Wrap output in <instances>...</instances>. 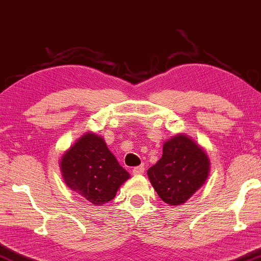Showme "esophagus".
<instances>
[{
	"instance_id": "esophagus-1",
	"label": "esophagus",
	"mask_w": 261,
	"mask_h": 261,
	"mask_svg": "<svg viewBox=\"0 0 261 261\" xmlns=\"http://www.w3.org/2000/svg\"><path fill=\"white\" fill-rule=\"evenodd\" d=\"M143 172H145V166H143V165L137 166V167L133 168V174H134V175L143 174Z\"/></svg>"
}]
</instances>
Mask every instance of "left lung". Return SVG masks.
Listing matches in <instances>:
<instances>
[{
    "label": "left lung",
    "instance_id": "8db88e82",
    "mask_svg": "<svg viewBox=\"0 0 261 261\" xmlns=\"http://www.w3.org/2000/svg\"><path fill=\"white\" fill-rule=\"evenodd\" d=\"M147 174L162 201L181 205L205 184L210 174V160L193 140L177 134L164 143L161 159Z\"/></svg>",
    "mask_w": 261,
    "mask_h": 261
}]
</instances>
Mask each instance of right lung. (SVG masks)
<instances>
[{
	"mask_svg": "<svg viewBox=\"0 0 261 261\" xmlns=\"http://www.w3.org/2000/svg\"><path fill=\"white\" fill-rule=\"evenodd\" d=\"M60 167L67 186L96 206L114 199L120 186L129 179L105 140L94 133L82 135L63 154Z\"/></svg>",
	"mask_w": 261,
	"mask_h": 261,
	"instance_id": "obj_1",
	"label": "right lung"
}]
</instances>
